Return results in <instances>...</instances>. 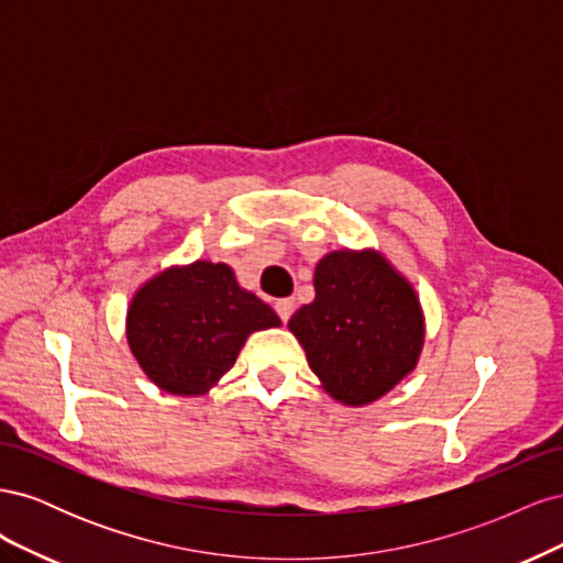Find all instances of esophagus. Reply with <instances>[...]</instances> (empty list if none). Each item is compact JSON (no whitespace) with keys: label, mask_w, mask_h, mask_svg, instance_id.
Wrapping results in <instances>:
<instances>
[{"label":"esophagus","mask_w":563,"mask_h":563,"mask_svg":"<svg viewBox=\"0 0 563 563\" xmlns=\"http://www.w3.org/2000/svg\"><path fill=\"white\" fill-rule=\"evenodd\" d=\"M275 310H277L282 321H288V319H291L294 310H296V300L294 298H282V300L275 302Z\"/></svg>","instance_id":"obj_1"}]
</instances>
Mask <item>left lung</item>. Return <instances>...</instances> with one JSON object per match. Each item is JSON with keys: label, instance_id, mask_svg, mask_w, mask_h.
<instances>
[{"label": "left lung", "instance_id": "obj_1", "mask_svg": "<svg viewBox=\"0 0 563 563\" xmlns=\"http://www.w3.org/2000/svg\"><path fill=\"white\" fill-rule=\"evenodd\" d=\"M321 387L366 406L418 364L424 319L413 286L378 251H333L317 263L314 300L288 321Z\"/></svg>", "mask_w": 563, "mask_h": 563}]
</instances>
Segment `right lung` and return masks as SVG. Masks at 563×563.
Segmentation results:
<instances>
[{
	"label": "right lung",
	"instance_id": "obj_1",
	"mask_svg": "<svg viewBox=\"0 0 563 563\" xmlns=\"http://www.w3.org/2000/svg\"><path fill=\"white\" fill-rule=\"evenodd\" d=\"M275 310L236 284L225 263L168 267L135 291L126 340L164 391L197 397L234 366L253 331L279 327Z\"/></svg>",
	"mask_w": 563,
	"mask_h": 563
}]
</instances>
